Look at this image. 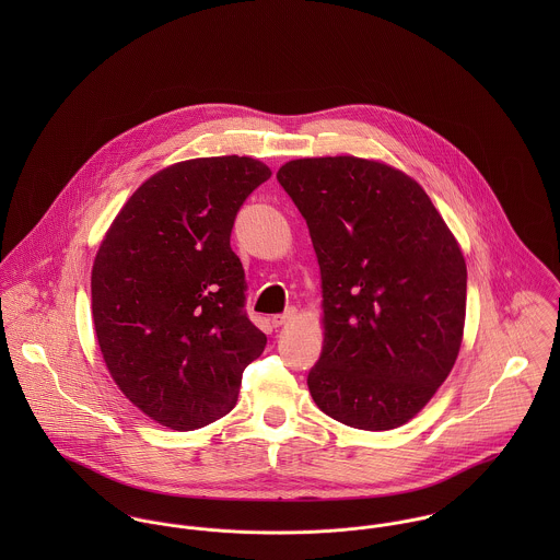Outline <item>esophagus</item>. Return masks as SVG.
<instances>
[{
  "mask_svg": "<svg viewBox=\"0 0 560 560\" xmlns=\"http://www.w3.org/2000/svg\"><path fill=\"white\" fill-rule=\"evenodd\" d=\"M293 319H295V311H287L284 315H276L271 323H273V327H282V325H287V323H291Z\"/></svg>",
  "mask_w": 560,
  "mask_h": 560,
  "instance_id": "esophagus-1",
  "label": "esophagus"
}]
</instances>
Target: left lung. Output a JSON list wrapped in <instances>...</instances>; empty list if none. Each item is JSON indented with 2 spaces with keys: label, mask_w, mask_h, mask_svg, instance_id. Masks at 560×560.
Masks as SVG:
<instances>
[{
  "label": "left lung",
  "mask_w": 560,
  "mask_h": 560,
  "mask_svg": "<svg viewBox=\"0 0 560 560\" xmlns=\"http://www.w3.org/2000/svg\"><path fill=\"white\" fill-rule=\"evenodd\" d=\"M278 180L319 260L323 349L308 390L366 431L411 420L451 375L466 323L459 241L405 172L353 155L287 161Z\"/></svg>",
  "instance_id": "left-lung-1"
}]
</instances>
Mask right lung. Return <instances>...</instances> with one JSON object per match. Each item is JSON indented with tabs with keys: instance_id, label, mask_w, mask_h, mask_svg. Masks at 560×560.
I'll list each match as a JSON object with an SVG mask.
<instances>
[{
	"instance_id": "right-lung-1",
	"label": "right lung",
	"mask_w": 560,
	"mask_h": 560,
	"mask_svg": "<svg viewBox=\"0 0 560 560\" xmlns=\"http://www.w3.org/2000/svg\"><path fill=\"white\" fill-rule=\"evenodd\" d=\"M269 176L240 155L172 163L131 194L98 245L90 289L101 355L122 395L167 429L226 416L267 345L243 313L231 231Z\"/></svg>"
}]
</instances>
